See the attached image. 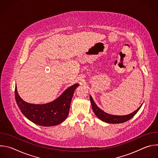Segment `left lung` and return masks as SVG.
I'll use <instances>...</instances> for the list:
<instances>
[{"mask_svg": "<svg viewBox=\"0 0 158 158\" xmlns=\"http://www.w3.org/2000/svg\"><path fill=\"white\" fill-rule=\"evenodd\" d=\"M90 100H91L92 108L96 116L101 121L110 124H119L127 121L137 113L138 111L139 110L142 106H140V107H139L138 109H137L136 110L129 114L125 116H115L107 114L106 112H104L102 110H101L100 108H99L94 102V101H93L91 96H90Z\"/></svg>", "mask_w": 158, "mask_h": 158, "instance_id": "8db88e82", "label": "left lung"}]
</instances>
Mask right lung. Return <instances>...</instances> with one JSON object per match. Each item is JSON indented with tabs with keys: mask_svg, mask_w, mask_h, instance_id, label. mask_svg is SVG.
<instances>
[{
	"mask_svg": "<svg viewBox=\"0 0 158 158\" xmlns=\"http://www.w3.org/2000/svg\"><path fill=\"white\" fill-rule=\"evenodd\" d=\"M78 84L67 88L54 101L44 104H29L19 96L17 86L15 87V98L22 113L29 120L42 126H53L62 123L69 114L70 104Z\"/></svg>",
	"mask_w": 158,
	"mask_h": 158,
	"instance_id": "right-lung-1",
	"label": "right lung"
}]
</instances>
